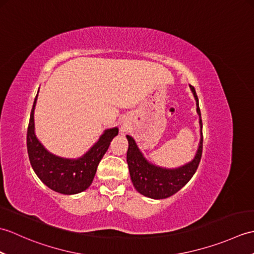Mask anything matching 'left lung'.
I'll return each mask as SVG.
<instances>
[{
  "mask_svg": "<svg viewBox=\"0 0 254 254\" xmlns=\"http://www.w3.org/2000/svg\"><path fill=\"white\" fill-rule=\"evenodd\" d=\"M190 86L194 99H195L199 124L198 146L195 155L190 161L182 166L176 167V168H167V167L155 165L145 157L142 150L137 146L135 139L131 135H127L128 142L127 161L128 170H130L131 180L136 191L146 197L161 199L174 195L175 193L185 187L193 175L195 174L199 160H201L203 149L201 111H199L198 98L195 89L193 86Z\"/></svg>",
  "mask_w": 254,
  "mask_h": 254,
  "instance_id": "1",
  "label": "left lung"
}]
</instances>
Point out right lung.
Segmentation results:
<instances>
[{
  "label": "right lung",
  "mask_w": 254,
  "mask_h": 254,
  "mask_svg": "<svg viewBox=\"0 0 254 254\" xmlns=\"http://www.w3.org/2000/svg\"><path fill=\"white\" fill-rule=\"evenodd\" d=\"M37 98L38 94L27 131V150L32 169L48 188L58 193L73 195L87 190L94 180L99 161L109 148L112 139L118 135V127L106 128L98 141L79 157H61L49 152L36 135L34 116Z\"/></svg>",
  "instance_id": "right-lung-1"
}]
</instances>
